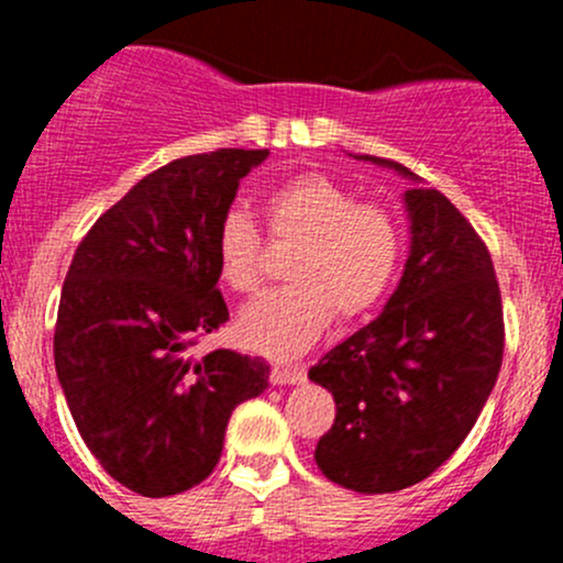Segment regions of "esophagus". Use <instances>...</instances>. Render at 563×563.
I'll return each mask as SVG.
<instances>
[{
    "mask_svg": "<svg viewBox=\"0 0 563 563\" xmlns=\"http://www.w3.org/2000/svg\"><path fill=\"white\" fill-rule=\"evenodd\" d=\"M269 378L275 387H291V384H302L308 378V371L305 365H275Z\"/></svg>",
    "mask_w": 563,
    "mask_h": 563,
    "instance_id": "34e87169",
    "label": "esophagus"
}]
</instances>
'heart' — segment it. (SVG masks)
Here are the masks:
<instances>
[{
  "mask_svg": "<svg viewBox=\"0 0 563 563\" xmlns=\"http://www.w3.org/2000/svg\"><path fill=\"white\" fill-rule=\"evenodd\" d=\"M275 240H302L294 255L297 286L266 291L242 310L240 340L272 360H294L332 323L334 310L354 318L389 291L400 258L395 220L360 203L349 187L323 174H299L269 187L261 201ZM218 275L231 291H255L264 277V242L242 209H229L214 234Z\"/></svg>",
  "mask_w": 563,
  "mask_h": 563,
  "instance_id": "obj_1",
  "label": "heart"
}]
</instances>
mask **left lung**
I'll return each instance as SVG.
<instances>
[{
    "instance_id": "left-lung-1",
    "label": "left lung",
    "mask_w": 563,
    "mask_h": 563,
    "mask_svg": "<svg viewBox=\"0 0 563 563\" xmlns=\"http://www.w3.org/2000/svg\"><path fill=\"white\" fill-rule=\"evenodd\" d=\"M411 181V245L382 316L334 345L308 378L334 397L316 446L345 490L395 493L433 474L463 444L496 387L504 310L485 242L455 203L395 161L356 155Z\"/></svg>"
}]
</instances>
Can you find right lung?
I'll return each mask as SVG.
<instances>
[{
  "instance_id": "1",
  "label": "right lung",
  "mask_w": 563,
  "mask_h": 563,
  "mask_svg": "<svg viewBox=\"0 0 563 563\" xmlns=\"http://www.w3.org/2000/svg\"><path fill=\"white\" fill-rule=\"evenodd\" d=\"M266 150L172 161L113 203L78 245L62 286L54 365L84 444L146 498L207 479L240 402L269 384L261 356L192 340L229 321L214 234Z\"/></svg>"
}]
</instances>
